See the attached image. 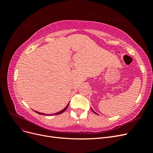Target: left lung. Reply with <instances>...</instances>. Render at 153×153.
Instances as JSON below:
<instances>
[{
	"label": "left lung",
	"mask_w": 153,
	"mask_h": 153,
	"mask_svg": "<svg viewBox=\"0 0 153 153\" xmlns=\"http://www.w3.org/2000/svg\"><path fill=\"white\" fill-rule=\"evenodd\" d=\"M91 110H92V112H94V114H97V113H96V112H94V110H92V108H91Z\"/></svg>",
	"instance_id": "left-lung-1"
}]
</instances>
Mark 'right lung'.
I'll list each match as a JSON object with an SVG mask.
<instances>
[{
	"mask_svg": "<svg viewBox=\"0 0 153 153\" xmlns=\"http://www.w3.org/2000/svg\"><path fill=\"white\" fill-rule=\"evenodd\" d=\"M69 103L67 105V106H66L65 108H64L63 110H62L61 111H60V112H57V113H55V114H44V113H41V112H37V111H35V112H36V113H38V114H40V115H59V114H62V113H63L64 111H65L66 109H67V108H68V105H69Z\"/></svg>",
	"mask_w": 153,
	"mask_h": 153,
	"instance_id": "right-lung-1",
	"label": "right lung"
}]
</instances>
